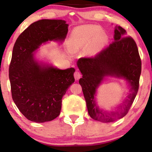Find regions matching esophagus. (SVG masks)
<instances>
[{
  "label": "esophagus",
  "instance_id": "obj_1",
  "mask_svg": "<svg viewBox=\"0 0 152 152\" xmlns=\"http://www.w3.org/2000/svg\"><path fill=\"white\" fill-rule=\"evenodd\" d=\"M74 77H75V79L76 80H78L79 79L82 77V74H81L79 71H75L74 73Z\"/></svg>",
  "mask_w": 152,
  "mask_h": 152
}]
</instances>
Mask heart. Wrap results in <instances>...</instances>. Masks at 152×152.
Segmentation results:
<instances>
[{
	"label": "heart",
	"instance_id": "b5f03b06",
	"mask_svg": "<svg viewBox=\"0 0 152 152\" xmlns=\"http://www.w3.org/2000/svg\"><path fill=\"white\" fill-rule=\"evenodd\" d=\"M108 37L105 32L97 26H84L77 28L71 34L70 43L73 48L89 45L93 42V48L98 52L107 42Z\"/></svg>",
	"mask_w": 152,
	"mask_h": 152
}]
</instances>
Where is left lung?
Returning <instances> with one entry per match:
<instances>
[{"label": "left lung", "mask_w": 152, "mask_h": 152, "mask_svg": "<svg viewBox=\"0 0 152 152\" xmlns=\"http://www.w3.org/2000/svg\"><path fill=\"white\" fill-rule=\"evenodd\" d=\"M77 65L82 74L79 83L86 102L89 115L102 122L115 121L126 115L139 88L141 60L138 47L132 37L120 26L114 30V41L94 57L80 58ZM104 76L124 78L130 87L128 98L114 112L101 109L95 101L97 88Z\"/></svg>", "instance_id": "8db88e82"}]
</instances>
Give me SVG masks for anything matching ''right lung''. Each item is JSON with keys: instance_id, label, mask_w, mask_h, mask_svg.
Listing matches in <instances>:
<instances>
[{"instance_id": "1", "label": "right lung", "mask_w": 152, "mask_h": 152, "mask_svg": "<svg viewBox=\"0 0 152 152\" xmlns=\"http://www.w3.org/2000/svg\"><path fill=\"white\" fill-rule=\"evenodd\" d=\"M68 27L64 20H39L27 28L14 43L9 68L12 96L30 121L41 123L58 117L62 97L75 82V68L60 70L37 61L33 53L48 41L63 42Z\"/></svg>"}]
</instances>
